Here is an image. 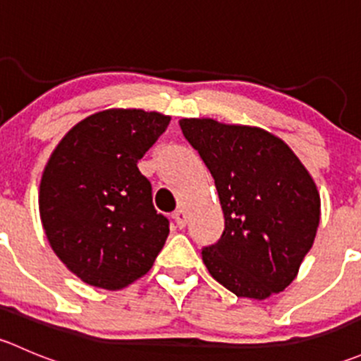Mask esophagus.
I'll list each match as a JSON object with an SVG mask.
<instances>
[{
	"mask_svg": "<svg viewBox=\"0 0 361 361\" xmlns=\"http://www.w3.org/2000/svg\"><path fill=\"white\" fill-rule=\"evenodd\" d=\"M173 220L176 221V227L178 228H183L185 225H187V214H185L183 209H178V211H174Z\"/></svg>",
	"mask_w": 361,
	"mask_h": 361,
	"instance_id": "esophagus-1",
	"label": "esophagus"
}]
</instances>
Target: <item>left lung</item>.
<instances>
[{"instance_id":"8db88e82","label":"left lung","mask_w":361,"mask_h":361,"mask_svg":"<svg viewBox=\"0 0 361 361\" xmlns=\"http://www.w3.org/2000/svg\"><path fill=\"white\" fill-rule=\"evenodd\" d=\"M180 127L209 169L224 211L220 239L202 248L209 274L238 297L283 292L316 238L312 178L288 145L264 129L213 118H183Z\"/></svg>"}]
</instances>
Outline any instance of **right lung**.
Returning <instances> with one entry per match:
<instances>
[{"label":"right lung","mask_w":361,"mask_h":361,"mask_svg":"<svg viewBox=\"0 0 361 361\" xmlns=\"http://www.w3.org/2000/svg\"><path fill=\"white\" fill-rule=\"evenodd\" d=\"M157 111L106 110L76 123L39 183L47 239L83 283L120 290L147 274L169 234L137 169L169 126Z\"/></svg>","instance_id":"1"}]
</instances>
